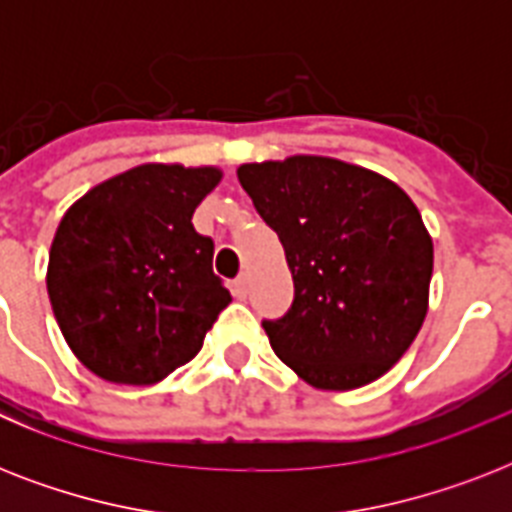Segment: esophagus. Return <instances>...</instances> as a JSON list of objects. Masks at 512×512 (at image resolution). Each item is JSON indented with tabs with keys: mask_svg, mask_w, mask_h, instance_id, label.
Returning a JSON list of instances; mask_svg holds the SVG:
<instances>
[{
	"mask_svg": "<svg viewBox=\"0 0 512 512\" xmlns=\"http://www.w3.org/2000/svg\"><path fill=\"white\" fill-rule=\"evenodd\" d=\"M247 289H249L247 273H241L239 279L233 281V292H236V295H239V297H244V295H247Z\"/></svg>",
	"mask_w": 512,
	"mask_h": 512,
	"instance_id": "34e87169",
	"label": "esophagus"
}]
</instances>
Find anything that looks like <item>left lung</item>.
Here are the masks:
<instances>
[{
  "label": "left lung",
  "mask_w": 512,
  "mask_h": 512,
  "mask_svg": "<svg viewBox=\"0 0 512 512\" xmlns=\"http://www.w3.org/2000/svg\"><path fill=\"white\" fill-rule=\"evenodd\" d=\"M241 188L279 233L295 303L263 321L276 356L319 390L380 380L428 316L433 239L390 177L332 156L241 164Z\"/></svg>",
  "instance_id": "obj_1"
}]
</instances>
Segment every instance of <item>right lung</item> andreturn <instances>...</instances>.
Returning <instances> with one entry per match:
<instances>
[{"instance_id":"add662e5","label":"right lung","mask_w":512,"mask_h":512,"mask_svg":"<svg viewBox=\"0 0 512 512\" xmlns=\"http://www.w3.org/2000/svg\"><path fill=\"white\" fill-rule=\"evenodd\" d=\"M220 167L140 164L92 185L60 217L47 295L68 348L100 380L156 385L201 350L228 289L191 217Z\"/></svg>"}]
</instances>
